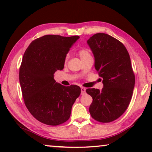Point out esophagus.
<instances>
[{
  "label": "esophagus",
  "instance_id": "1",
  "mask_svg": "<svg viewBox=\"0 0 152 152\" xmlns=\"http://www.w3.org/2000/svg\"><path fill=\"white\" fill-rule=\"evenodd\" d=\"M86 94V88L84 87H81V94L84 95Z\"/></svg>",
  "mask_w": 152,
  "mask_h": 152
}]
</instances>
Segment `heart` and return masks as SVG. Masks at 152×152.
I'll list each match as a JSON object with an SVG mask.
<instances>
[{
  "label": "heart",
  "mask_w": 152,
  "mask_h": 152,
  "mask_svg": "<svg viewBox=\"0 0 152 152\" xmlns=\"http://www.w3.org/2000/svg\"><path fill=\"white\" fill-rule=\"evenodd\" d=\"M78 53L80 57L81 60H83V59L86 58L87 57H89V56H91V53H90V51L87 48H80L78 51ZM68 60V56H66L65 58V62L66 63Z\"/></svg>",
  "instance_id": "obj_1"
}]
</instances>
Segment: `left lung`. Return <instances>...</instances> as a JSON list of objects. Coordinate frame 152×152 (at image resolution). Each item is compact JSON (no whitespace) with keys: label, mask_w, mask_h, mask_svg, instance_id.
Segmentation results:
<instances>
[{"label":"left lung","mask_w":152,"mask_h":152,"mask_svg":"<svg viewBox=\"0 0 152 152\" xmlns=\"http://www.w3.org/2000/svg\"><path fill=\"white\" fill-rule=\"evenodd\" d=\"M87 43L104 85L101 91L86 89L92 98L89 112L97 121L112 122L125 113L132 97L135 78L129 54L121 42L106 33H96Z\"/></svg>","instance_id":"obj_1"}]
</instances>
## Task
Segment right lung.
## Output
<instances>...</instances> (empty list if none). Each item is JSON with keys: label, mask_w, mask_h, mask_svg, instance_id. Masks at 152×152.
I'll return each mask as SVG.
<instances>
[{"label": "right lung", "mask_w": 152, "mask_h": 152, "mask_svg": "<svg viewBox=\"0 0 152 152\" xmlns=\"http://www.w3.org/2000/svg\"><path fill=\"white\" fill-rule=\"evenodd\" d=\"M78 38L46 35L33 40L25 51L19 68L22 95L27 109L41 123L56 126L67 121L80 94L78 86H63L53 78Z\"/></svg>", "instance_id": "add662e5"}]
</instances>
